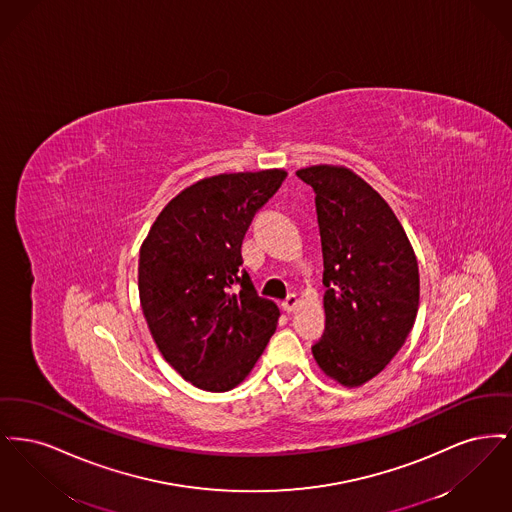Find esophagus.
<instances>
[{"instance_id":"esophagus-1","label":"esophagus","mask_w":512,"mask_h":512,"mask_svg":"<svg viewBox=\"0 0 512 512\" xmlns=\"http://www.w3.org/2000/svg\"><path fill=\"white\" fill-rule=\"evenodd\" d=\"M299 303H301V301H299V297H297L295 293H290V295L282 301V309H284V311H288V313H293V311L299 307Z\"/></svg>"}]
</instances>
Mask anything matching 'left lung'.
Wrapping results in <instances>:
<instances>
[{"instance_id":"obj_1","label":"left lung","mask_w":512,"mask_h":512,"mask_svg":"<svg viewBox=\"0 0 512 512\" xmlns=\"http://www.w3.org/2000/svg\"><path fill=\"white\" fill-rule=\"evenodd\" d=\"M315 190L326 330L313 355L341 386H363L403 347L418 311L413 247L382 195L343 167L295 172Z\"/></svg>"}]
</instances>
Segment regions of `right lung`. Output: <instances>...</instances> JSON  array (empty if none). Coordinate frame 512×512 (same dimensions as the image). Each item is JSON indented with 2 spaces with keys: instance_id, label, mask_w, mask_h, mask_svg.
<instances>
[{
  "instance_id": "obj_1",
  "label": "right lung",
  "mask_w": 512,
  "mask_h": 512,
  "mask_svg": "<svg viewBox=\"0 0 512 512\" xmlns=\"http://www.w3.org/2000/svg\"><path fill=\"white\" fill-rule=\"evenodd\" d=\"M284 178L272 169L199 180L161 211L140 249L149 332L165 361L201 390L236 388L276 332L280 311L242 267V242Z\"/></svg>"
}]
</instances>
